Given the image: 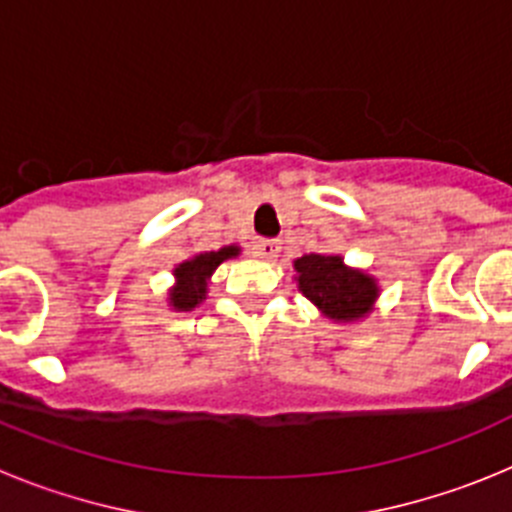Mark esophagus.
<instances>
[{
  "instance_id": "obj_1",
  "label": "esophagus",
  "mask_w": 512,
  "mask_h": 512,
  "mask_svg": "<svg viewBox=\"0 0 512 512\" xmlns=\"http://www.w3.org/2000/svg\"><path fill=\"white\" fill-rule=\"evenodd\" d=\"M279 251H282V246H279V241H256L251 246V253L256 256V259H264V261H274L279 256Z\"/></svg>"
}]
</instances>
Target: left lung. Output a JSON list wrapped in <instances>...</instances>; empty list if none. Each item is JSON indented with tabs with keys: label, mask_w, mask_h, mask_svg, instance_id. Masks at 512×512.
<instances>
[{
	"label": "left lung",
	"mask_w": 512,
	"mask_h": 512,
	"mask_svg": "<svg viewBox=\"0 0 512 512\" xmlns=\"http://www.w3.org/2000/svg\"><path fill=\"white\" fill-rule=\"evenodd\" d=\"M302 295L333 320H356L369 312L377 287L374 279L343 266L341 256L310 253L295 261Z\"/></svg>",
	"instance_id": "8db88e82"
}]
</instances>
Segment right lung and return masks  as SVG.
<instances>
[{"mask_svg": "<svg viewBox=\"0 0 512 512\" xmlns=\"http://www.w3.org/2000/svg\"><path fill=\"white\" fill-rule=\"evenodd\" d=\"M230 256H238V248L228 246L220 248V251L200 253L194 259L184 261L174 269L176 274V287L169 292V300L176 310H192L194 305H200L205 300L207 279L212 277V271L223 264Z\"/></svg>", "mask_w": 512, "mask_h": 512, "instance_id": "add662e5", "label": "right lung"}]
</instances>
